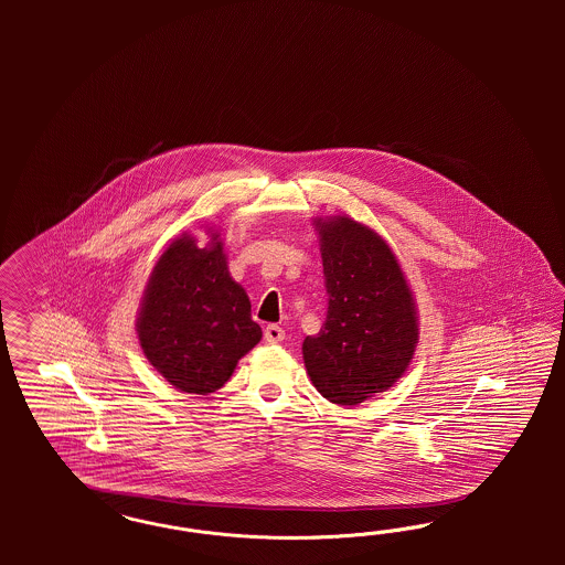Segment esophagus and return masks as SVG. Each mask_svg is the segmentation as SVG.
<instances>
[{
  "instance_id": "1",
  "label": "esophagus",
  "mask_w": 565,
  "mask_h": 565,
  "mask_svg": "<svg viewBox=\"0 0 565 565\" xmlns=\"http://www.w3.org/2000/svg\"><path fill=\"white\" fill-rule=\"evenodd\" d=\"M286 338V331L279 326H267L265 327V340L269 343L284 342Z\"/></svg>"
}]
</instances>
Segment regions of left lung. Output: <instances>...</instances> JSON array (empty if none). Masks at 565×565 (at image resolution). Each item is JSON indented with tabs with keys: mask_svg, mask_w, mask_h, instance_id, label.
Segmentation results:
<instances>
[{
	"mask_svg": "<svg viewBox=\"0 0 565 565\" xmlns=\"http://www.w3.org/2000/svg\"><path fill=\"white\" fill-rule=\"evenodd\" d=\"M327 319L302 343L317 392L356 406L387 392L406 373L418 343V315L406 275L390 244L348 215L317 217Z\"/></svg>",
	"mask_w": 565,
	"mask_h": 565,
	"instance_id": "8db88e82",
	"label": "left lung"
}]
</instances>
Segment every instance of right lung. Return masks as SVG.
<instances>
[{
	"mask_svg": "<svg viewBox=\"0 0 565 565\" xmlns=\"http://www.w3.org/2000/svg\"><path fill=\"white\" fill-rule=\"evenodd\" d=\"M182 234L154 263L140 300L137 333L154 371L186 394L217 392L263 338L250 300L227 271L222 234Z\"/></svg>",
	"mask_w": 565,
	"mask_h": 565,
	"instance_id": "1",
	"label": "right lung"
}]
</instances>
